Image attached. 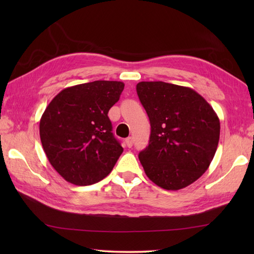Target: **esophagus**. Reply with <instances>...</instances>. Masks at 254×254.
<instances>
[{"label": "esophagus", "mask_w": 254, "mask_h": 254, "mask_svg": "<svg viewBox=\"0 0 254 254\" xmlns=\"http://www.w3.org/2000/svg\"><path fill=\"white\" fill-rule=\"evenodd\" d=\"M126 144H127V147H132V145H133V137L130 136V137L126 138Z\"/></svg>", "instance_id": "34e87169"}]
</instances>
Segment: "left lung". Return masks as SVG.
<instances>
[{
    "label": "left lung",
    "mask_w": 254,
    "mask_h": 254,
    "mask_svg": "<svg viewBox=\"0 0 254 254\" xmlns=\"http://www.w3.org/2000/svg\"><path fill=\"white\" fill-rule=\"evenodd\" d=\"M138 98L150 122L148 146L138 154L145 174L165 190H180L207 170L219 141V119L192 88L139 82Z\"/></svg>",
    "instance_id": "8db88e82"
}]
</instances>
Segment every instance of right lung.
Wrapping results in <instances>:
<instances>
[{"label": "right lung", "instance_id": "right-lung-1", "mask_svg": "<svg viewBox=\"0 0 254 254\" xmlns=\"http://www.w3.org/2000/svg\"><path fill=\"white\" fill-rule=\"evenodd\" d=\"M124 84L95 80L61 90L42 115L40 139L47 158L64 180L89 186L110 174L123 148L108 118Z\"/></svg>", "mask_w": 254, "mask_h": 254}]
</instances>
